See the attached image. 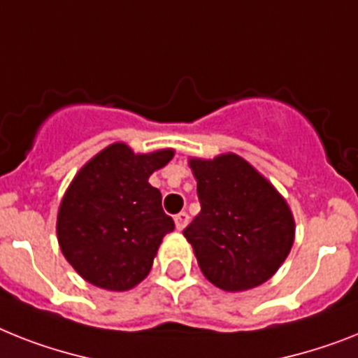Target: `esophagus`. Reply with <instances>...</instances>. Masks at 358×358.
I'll return each instance as SVG.
<instances>
[{
	"mask_svg": "<svg viewBox=\"0 0 358 358\" xmlns=\"http://www.w3.org/2000/svg\"><path fill=\"white\" fill-rule=\"evenodd\" d=\"M173 220H176L177 230H182L186 225H188V220H190V217H188V214H186V212H179V214H177Z\"/></svg>",
	"mask_w": 358,
	"mask_h": 358,
	"instance_id": "esophagus-1",
	"label": "esophagus"
}]
</instances>
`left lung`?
I'll use <instances>...</instances> for the list:
<instances>
[{
  "label": "left lung",
  "instance_id": "8db88e82",
  "mask_svg": "<svg viewBox=\"0 0 358 358\" xmlns=\"http://www.w3.org/2000/svg\"><path fill=\"white\" fill-rule=\"evenodd\" d=\"M201 212L185 229L205 278L227 292L273 278L294 243L287 201L236 153L188 159Z\"/></svg>",
  "mask_w": 358,
  "mask_h": 358
}]
</instances>
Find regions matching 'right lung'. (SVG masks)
Returning a JSON list of instances; mask_svg holds the SVG:
<instances>
[{
    "instance_id": "add662e5",
    "label": "right lung",
    "mask_w": 358,
    "mask_h": 358,
    "mask_svg": "<svg viewBox=\"0 0 358 358\" xmlns=\"http://www.w3.org/2000/svg\"><path fill=\"white\" fill-rule=\"evenodd\" d=\"M173 153L172 148L135 153L115 143L80 168L62 197L56 236L62 254L85 282L129 291L150 274L162 238L176 225L148 179Z\"/></svg>"
}]
</instances>
